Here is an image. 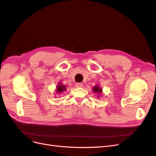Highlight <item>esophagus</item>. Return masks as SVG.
<instances>
[{"mask_svg":"<svg viewBox=\"0 0 156 156\" xmlns=\"http://www.w3.org/2000/svg\"><path fill=\"white\" fill-rule=\"evenodd\" d=\"M75 87H78V88H81L83 87V84L81 83H77L75 84Z\"/></svg>","mask_w":156,"mask_h":156,"instance_id":"34e87169","label":"esophagus"}]
</instances>
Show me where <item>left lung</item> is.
Segmentation results:
<instances>
[{
	"label": "left lung",
	"mask_w": 156,
	"mask_h": 156,
	"mask_svg": "<svg viewBox=\"0 0 156 156\" xmlns=\"http://www.w3.org/2000/svg\"><path fill=\"white\" fill-rule=\"evenodd\" d=\"M92 90L95 93H98V94L102 93V89H101V88L99 87V85H96L95 87H94ZM98 98H100V96H98Z\"/></svg>",
	"instance_id": "8db88e82"
}]
</instances>
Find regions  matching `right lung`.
Returning <instances> with one entry per match:
<instances>
[{"label": "right lung", "instance_id": "obj_1", "mask_svg": "<svg viewBox=\"0 0 156 156\" xmlns=\"http://www.w3.org/2000/svg\"><path fill=\"white\" fill-rule=\"evenodd\" d=\"M66 87L64 85V84H62L61 83H59L58 84L57 86H56V93H62L64 92V91H66Z\"/></svg>", "mask_w": 156, "mask_h": 156}]
</instances>
